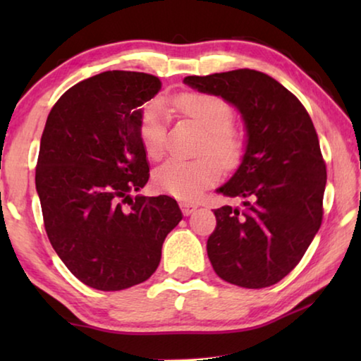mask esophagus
<instances>
[{"label":"esophagus","instance_id":"34e87169","mask_svg":"<svg viewBox=\"0 0 361 361\" xmlns=\"http://www.w3.org/2000/svg\"><path fill=\"white\" fill-rule=\"evenodd\" d=\"M180 207H181V210H183V215L185 216H189V215H192V213L197 210V205H194V204H188V202H183V204H180Z\"/></svg>","mask_w":361,"mask_h":361}]
</instances>
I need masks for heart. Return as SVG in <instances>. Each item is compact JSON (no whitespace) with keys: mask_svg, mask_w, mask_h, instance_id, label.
<instances>
[{"mask_svg":"<svg viewBox=\"0 0 361 361\" xmlns=\"http://www.w3.org/2000/svg\"><path fill=\"white\" fill-rule=\"evenodd\" d=\"M176 106L205 132L200 152H210L226 167L239 161L242 140L231 129L232 109L228 103L215 95L188 92L178 95ZM140 138L149 159L162 156L166 146V108L161 102H154L146 108L140 121ZM216 159L212 156H202L195 161L170 159L154 170L152 181L161 192L194 202L205 189L215 185L221 175Z\"/></svg>","mask_w":361,"mask_h":361,"instance_id":"heart-1","label":"heart"}]
</instances>
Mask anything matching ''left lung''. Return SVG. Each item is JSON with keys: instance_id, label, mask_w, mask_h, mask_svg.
<instances>
[{"instance_id": "left-lung-1", "label": "left lung", "mask_w": 361, "mask_h": 361, "mask_svg": "<svg viewBox=\"0 0 361 361\" xmlns=\"http://www.w3.org/2000/svg\"><path fill=\"white\" fill-rule=\"evenodd\" d=\"M185 84L221 97L240 113L245 151L216 189L243 209L215 210L207 255L216 276L243 288H266L296 267L320 229L326 167L312 119L282 84L256 70L188 76Z\"/></svg>"}]
</instances>
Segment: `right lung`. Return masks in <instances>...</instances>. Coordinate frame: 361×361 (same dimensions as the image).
Returning a JSON list of instances; mask_svg holds the SVG:
<instances>
[{"label":"right lung","instance_id":"obj_1","mask_svg":"<svg viewBox=\"0 0 361 361\" xmlns=\"http://www.w3.org/2000/svg\"><path fill=\"white\" fill-rule=\"evenodd\" d=\"M161 85L146 73L105 71L73 85L47 116L35 178L44 228L59 258L90 288L148 280L183 218L169 195L130 197L149 180L140 121Z\"/></svg>","mask_w":361,"mask_h":361}]
</instances>
